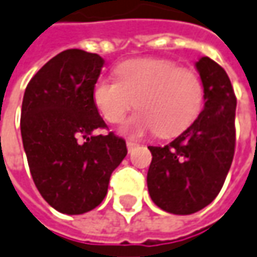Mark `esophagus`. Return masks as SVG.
<instances>
[{"mask_svg": "<svg viewBox=\"0 0 257 257\" xmlns=\"http://www.w3.org/2000/svg\"><path fill=\"white\" fill-rule=\"evenodd\" d=\"M137 146H139V144H137L136 141H132V140L127 141V150H128V153H130V151H133V149H136Z\"/></svg>", "mask_w": 257, "mask_h": 257, "instance_id": "1", "label": "esophagus"}]
</instances>
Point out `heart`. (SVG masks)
I'll return each instance as SVG.
<instances>
[{
  "label": "heart",
  "mask_w": 257,
  "mask_h": 257,
  "mask_svg": "<svg viewBox=\"0 0 257 257\" xmlns=\"http://www.w3.org/2000/svg\"><path fill=\"white\" fill-rule=\"evenodd\" d=\"M117 80L100 77L93 101L108 123H120L134 106L140 108L124 121L121 133L141 137L156 132L171 137L187 130L204 108L205 87L195 70L173 60L140 58L121 62Z\"/></svg>",
  "instance_id": "heart-1"
}]
</instances>
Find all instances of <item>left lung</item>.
Segmentation results:
<instances>
[{
  "mask_svg": "<svg viewBox=\"0 0 257 257\" xmlns=\"http://www.w3.org/2000/svg\"><path fill=\"white\" fill-rule=\"evenodd\" d=\"M205 106L185 132L164 147L149 149L147 187L153 202L175 215L198 212L219 194L235 154L236 96L225 69L204 56L195 63Z\"/></svg>",
  "mask_w": 257,
  "mask_h": 257,
  "instance_id": "1",
  "label": "left lung"
}]
</instances>
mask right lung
<instances>
[{
  "mask_svg": "<svg viewBox=\"0 0 257 257\" xmlns=\"http://www.w3.org/2000/svg\"><path fill=\"white\" fill-rule=\"evenodd\" d=\"M104 59L68 49L29 80L21 110V136L32 180L48 204L68 215L94 209L111 173L127 156L125 141L104 128L93 87Z\"/></svg>",
  "mask_w": 257,
  "mask_h": 257,
  "instance_id": "obj_1",
  "label": "right lung"
}]
</instances>
